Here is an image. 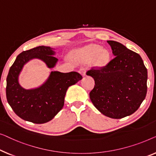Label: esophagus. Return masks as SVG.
<instances>
[{"mask_svg":"<svg viewBox=\"0 0 156 156\" xmlns=\"http://www.w3.org/2000/svg\"><path fill=\"white\" fill-rule=\"evenodd\" d=\"M79 73H80L83 76H85V68H80L78 71Z\"/></svg>","mask_w":156,"mask_h":156,"instance_id":"1","label":"esophagus"}]
</instances>
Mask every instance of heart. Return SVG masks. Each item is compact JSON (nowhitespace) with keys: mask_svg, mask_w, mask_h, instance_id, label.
Masks as SVG:
<instances>
[{"mask_svg":"<svg viewBox=\"0 0 156 156\" xmlns=\"http://www.w3.org/2000/svg\"><path fill=\"white\" fill-rule=\"evenodd\" d=\"M79 61H87L93 58V63L97 66H104L108 63L109 53L106 49H101L97 44H90L81 49L76 56Z\"/></svg>","mask_w":156,"mask_h":156,"instance_id":"obj_1","label":"heart"}]
</instances>
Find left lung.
<instances>
[{"instance_id":"1","label":"left lung","mask_w":156,"mask_h":156,"mask_svg":"<svg viewBox=\"0 0 156 156\" xmlns=\"http://www.w3.org/2000/svg\"><path fill=\"white\" fill-rule=\"evenodd\" d=\"M107 42L115 57L86 72L95 80L90 98L104 115L122 119L134 113L146 98L148 73L139 54L117 41Z\"/></svg>"}]
</instances>
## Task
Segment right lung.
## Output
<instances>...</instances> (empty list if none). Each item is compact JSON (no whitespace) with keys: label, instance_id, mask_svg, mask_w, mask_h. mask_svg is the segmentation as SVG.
<instances>
[{"label":"right lung","instance_id":"1","mask_svg":"<svg viewBox=\"0 0 156 156\" xmlns=\"http://www.w3.org/2000/svg\"><path fill=\"white\" fill-rule=\"evenodd\" d=\"M53 55L54 51L49 47H34L20 54L9 70L6 80L7 101L14 112L25 121L44 124L51 120L63 108L69 87L83 78L76 71H52L47 82L38 88L25 90L19 85V73L26 62L40 58L48 67L53 68L58 61Z\"/></svg>","mask_w":156,"mask_h":156}]
</instances>
